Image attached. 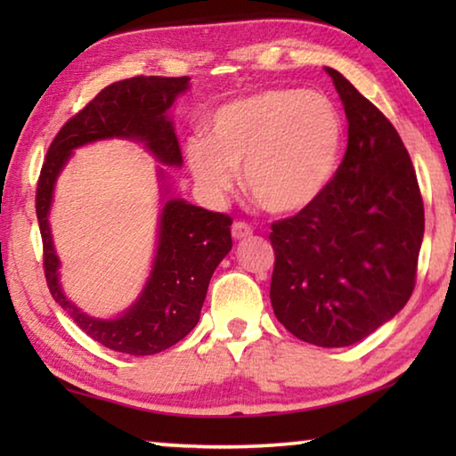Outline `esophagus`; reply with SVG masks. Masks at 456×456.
Masks as SVG:
<instances>
[{"label": "esophagus", "mask_w": 456, "mask_h": 456, "mask_svg": "<svg viewBox=\"0 0 456 456\" xmlns=\"http://www.w3.org/2000/svg\"><path fill=\"white\" fill-rule=\"evenodd\" d=\"M251 233H253V229H251V225H247L245 221H235L233 225H231V235H233L235 239H245Z\"/></svg>", "instance_id": "esophagus-1"}]
</instances>
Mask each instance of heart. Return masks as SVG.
<instances>
[{
	"instance_id": "1",
	"label": "heart",
	"mask_w": 456,
	"mask_h": 456,
	"mask_svg": "<svg viewBox=\"0 0 456 456\" xmlns=\"http://www.w3.org/2000/svg\"><path fill=\"white\" fill-rule=\"evenodd\" d=\"M344 122L330 98L293 88L264 90L223 104L209 136L187 138V163L207 195L233 189L237 168L245 187L272 213H297L328 189L342 151Z\"/></svg>"
}]
</instances>
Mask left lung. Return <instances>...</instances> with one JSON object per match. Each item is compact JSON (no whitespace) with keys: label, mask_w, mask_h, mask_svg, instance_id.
I'll list each match as a JSON object with an SVG mask.
<instances>
[{"label":"left lung","mask_w":456,"mask_h":456,"mask_svg":"<svg viewBox=\"0 0 456 456\" xmlns=\"http://www.w3.org/2000/svg\"><path fill=\"white\" fill-rule=\"evenodd\" d=\"M348 149L314 205L275 221L273 314L322 348L352 346L406 305L424 235L419 181L392 122L334 68Z\"/></svg>","instance_id":"1"}]
</instances>
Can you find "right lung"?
I'll list each match as a JSON object with an SVG mask.
<instances>
[{"label":"right lung","mask_w":456,"mask_h":456,"mask_svg":"<svg viewBox=\"0 0 456 456\" xmlns=\"http://www.w3.org/2000/svg\"><path fill=\"white\" fill-rule=\"evenodd\" d=\"M189 76H134L114 82L60 128L45 154L36 189V215L42 233L44 273L52 297L70 314L84 334L114 352L151 356L171 348L197 326L211 275L231 251L225 213L167 200L160 213L159 247L141 297L117 320H96L68 302L58 281L60 261L52 245L48 213L53 183L74 149L102 138H134L160 163L181 167L183 154L167 110L189 88Z\"/></svg>","instance_id":"1"}]
</instances>
